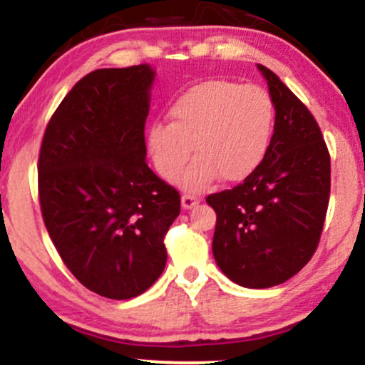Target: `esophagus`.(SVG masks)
<instances>
[{"mask_svg":"<svg viewBox=\"0 0 365 365\" xmlns=\"http://www.w3.org/2000/svg\"><path fill=\"white\" fill-rule=\"evenodd\" d=\"M199 201H201V199H199L197 195H194V194H183L182 195V206L185 210L194 208L195 205H199Z\"/></svg>","mask_w":365,"mask_h":365,"instance_id":"34e87169","label":"esophagus"}]
</instances>
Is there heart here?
Masks as SVG:
<instances>
[{
    "mask_svg": "<svg viewBox=\"0 0 365 365\" xmlns=\"http://www.w3.org/2000/svg\"><path fill=\"white\" fill-rule=\"evenodd\" d=\"M170 122L148 128L147 145L155 170L168 182L182 175L189 190H205L217 176L240 182L262 164L273 143L276 105L259 86L206 80L176 96Z\"/></svg>",
    "mask_w": 365,
    "mask_h": 365,
    "instance_id": "b5f03b06",
    "label": "heart"
}]
</instances>
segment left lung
Masks as SVG:
<instances>
[{"mask_svg":"<svg viewBox=\"0 0 365 365\" xmlns=\"http://www.w3.org/2000/svg\"><path fill=\"white\" fill-rule=\"evenodd\" d=\"M259 70L276 105L273 143L240 185L206 197L217 213L215 260L248 289L279 285L309 262L331 195V155L320 125L269 68Z\"/></svg>","mask_w":365,"mask_h":365,"instance_id":"left-lung-1","label":"left lung"}]
</instances>
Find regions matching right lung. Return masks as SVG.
Here are the masks:
<instances>
[{
	"instance_id": "1",
	"label": "right lung",
	"mask_w": 365,
	"mask_h": 365,
	"mask_svg": "<svg viewBox=\"0 0 365 365\" xmlns=\"http://www.w3.org/2000/svg\"><path fill=\"white\" fill-rule=\"evenodd\" d=\"M153 71L96 70L48 120L38 157V197L61 259L86 289L131 299L166 266L164 245L180 194L145 163Z\"/></svg>"
}]
</instances>
